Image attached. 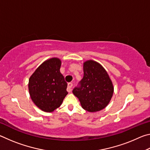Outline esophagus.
Instances as JSON below:
<instances>
[{
  "label": "esophagus",
  "mask_w": 150,
  "mask_h": 150,
  "mask_svg": "<svg viewBox=\"0 0 150 150\" xmlns=\"http://www.w3.org/2000/svg\"><path fill=\"white\" fill-rule=\"evenodd\" d=\"M73 84L72 83H68V85H67V91L69 93H70L71 91H72V88H73Z\"/></svg>",
  "instance_id": "obj_1"
}]
</instances>
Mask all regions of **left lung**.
Masks as SVG:
<instances>
[{
	"label": "left lung",
	"mask_w": 150,
	"mask_h": 150,
	"mask_svg": "<svg viewBox=\"0 0 150 150\" xmlns=\"http://www.w3.org/2000/svg\"><path fill=\"white\" fill-rule=\"evenodd\" d=\"M83 77L73 93L81 106L91 112L105 108L113 95L112 83L106 70L99 63L88 60L83 63Z\"/></svg>",
	"instance_id": "obj_1"
}]
</instances>
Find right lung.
I'll return each instance as SVG.
<instances>
[{"mask_svg": "<svg viewBox=\"0 0 150 150\" xmlns=\"http://www.w3.org/2000/svg\"><path fill=\"white\" fill-rule=\"evenodd\" d=\"M62 62L52 58L40 65L29 79L30 97L38 107L45 112H53L59 107L67 95V83L60 73Z\"/></svg>", "mask_w": 150, "mask_h": 150, "instance_id": "1", "label": "right lung"}]
</instances>
